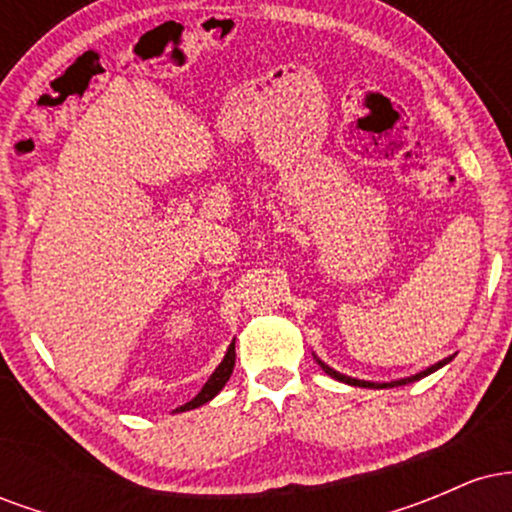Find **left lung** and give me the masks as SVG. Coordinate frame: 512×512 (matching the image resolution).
<instances>
[{"label":"left lung","mask_w":512,"mask_h":512,"mask_svg":"<svg viewBox=\"0 0 512 512\" xmlns=\"http://www.w3.org/2000/svg\"><path fill=\"white\" fill-rule=\"evenodd\" d=\"M313 356H315V354H313ZM452 358H455V356H448V358H443V361L433 363L431 368L421 370V373H416V375H409V378H402V380H392V383H370V380H358V378H351V375H344V373H339V370H334L332 366H327V363H325V361H320V358H317V356H315V361H317V366H320L322 370H325L327 375H330V378L339 380V383H346V385H351V387H370V390H385V387H399V385H409V383H414V380H421V378H426V375L436 373L438 368H443L445 363H450Z\"/></svg>","instance_id":"obj_1"}]
</instances>
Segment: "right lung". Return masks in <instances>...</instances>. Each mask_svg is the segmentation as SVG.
<instances>
[{"instance_id":"add662e5","label":"right lung","mask_w":512,"mask_h":512,"mask_svg":"<svg viewBox=\"0 0 512 512\" xmlns=\"http://www.w3.org/2000/svg\"><path fill=\"white\" fill-rule=\"evenodd\" d=\"M233 366H236V339L228 344L226 356L221 358V363L216 366L214 373L209 375V380L204 383L202 390H199L197 395L190 399V402L182 404V407H178L175 411H190V409H197V407H202V404L211 402V399H214L223 390V385L228 383V378H231V373H233Z\"/></svg>"}]
</instances>
